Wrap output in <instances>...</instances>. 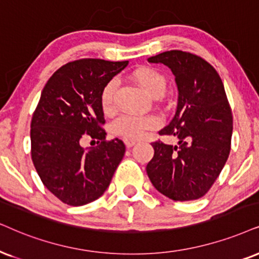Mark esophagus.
Returning a JSON list of instances; mask_svg holds the SVG:
<instances>
[{
    "label": "esophagus",
    "instance_id": "1",
    "mask_svg": "<svg viewBox=\"0 0 259 259\" xmlns=\"http://www.w3.org/2000/svg\"><path fill=\"white\" fill-rule=\"evenodd\" d=\"M135 141H133V140H125V146H126V148H132L133 146H135Z\"/></svg>",
    "mask_w": 259,
    "mask_h": 259
}]
</instances>
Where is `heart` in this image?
<instances>
[{
    "label": "heart",
    "mask_w": 259,
    "mask_h": 259,
    "mask_svg": "<svg viewBox=\"0 0 259 259\" xmlns=\"http://www.w3.org/2000/svg\"><path fill=\"white\" fill-rule=\"evenodd\" d=\"M133 77L153 98H159L166 90L165 75L153 68H140L133 73ZM117 81L111 80L105 84L100 94V105L105 113L112 112L114 109V92ZM159 125V119L152 114L136 116V114H122L111 124V133L113 135L126 140H139L145 136L147 130Z\"/></svg>",
    "instance_id": "b5f03b06"
}]
</instances>
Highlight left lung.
Instances as JSON below:
<instances>
[{
  "label": "left lung",
  "mask_w": 259,
  "mask_h": 259,
  "mask_svg": "<svg viewBox=\"0 0 259 259\" xmlns=\"http://www.w3.org/2000/svg\"><path fill=\"white\" fill-rule=\"evenodd\" d=\"M148 62L167 65L179 96L175 117L159 132L176 136L178 145L153 142L147 175L173 201L198 199L217 181L231 152L233 117L224 83L211 64L190 52L166 51Z\"/></svg>",
  "instance_id": "obj_1"
}]
</instances>
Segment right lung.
Returning <instances> with one entry per match:
<instances>
[{
	"label": "right lung",
	"instance_id": "add662e5",
	"mask_svg": "<svg viewBox=\"0 0 259 259\" xmlns=\"http://www.w3.org/2000/svg\"><path fill=\"white\" fill-rule=\"evenodd\" d=\"M127 61L82 58L62 65L45 84L31 122L32 161L42 184L65 204L96 201L122 161L123 141L106 140L100 94ZM86 133L98 146L84 150Z\"/></svg>",
	"mask_w": 259,
	"mask_h": 259
}]
</instances>
